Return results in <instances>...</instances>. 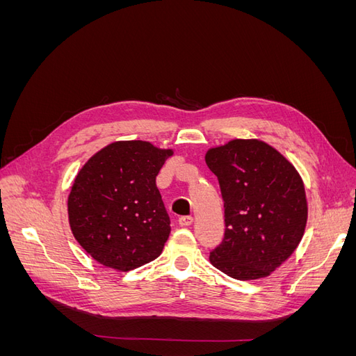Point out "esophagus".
Segmentation results:
<instances>
[{"label":"esophagus","instance_id":"obj_1","mask_svg":"<svg viewBox=\"0 0 356 356\" xmlns=\"http://www.w3.org/2000/svg\"><path fill=\"white\" fill-rule=\"evenodd\" d=\"M178 222L179 225H182V227H187V225L193 224V217L191 215H182V217H179Z\"/></svg>","mask_w":356,"mask_h":356}]
</instances>
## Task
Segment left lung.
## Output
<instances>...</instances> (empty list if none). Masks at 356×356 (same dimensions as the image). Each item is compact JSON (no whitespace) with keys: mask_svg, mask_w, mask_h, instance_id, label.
<instances>
[{"mask_svg":"<svg viewBox=\"0 0 356 356\" xmlns=\"http://www.w3.org/2000/svg\"><path fill=\"white\" fill-rule=\"evenodd\" d=\"M204 160L218 178L225 222L211 263L239 281L270 275L305 234L307 202L298 172L258 139L211 148Z\"/></svg>","mask_w":356,"mask_h":356,"instance_id":"left-lung-1","label":"left lung"}]
</instances>
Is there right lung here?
<instances>
[{
  "label": "right lung",
  "instance_id": "1",
  "mask_svg": "<svg viewBox=\"0 0 356 356\" xmlns=\"http://www.w3.org/2000/svg\"><path fill=\"white\" fill-rule=\"evenodd\" d=\"M172 149L120 141L89 159L68 197L74 238L96 261L127 272L153 261L170 233L156 177Z\"/></svg>",
  "mask_w": 356,
  "mask_h": 356
}]
</instances>
